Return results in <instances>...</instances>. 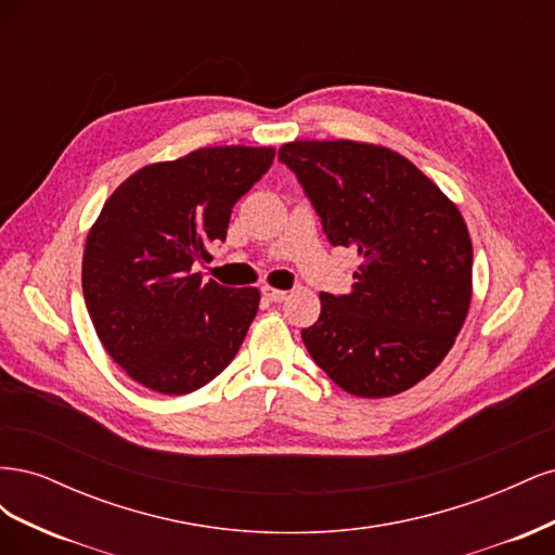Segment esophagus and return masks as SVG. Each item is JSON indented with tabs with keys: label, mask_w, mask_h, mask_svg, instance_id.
<instances>
[{
	"label": "esophagus",
	"mask_w": 555,
	"mask_h": 555,
	"mask_svg": "<svg viewBox=\"0 0 555 555\" xmlns=\"http://www.w3.org/2000/svg\"><path fill=\"white\" fill-rule=\"evenodd\" d=\"M261 294H263V298L273 300V304H282V300L287 298V292H284V289H275V287H271V284H263Z\"/></svg>",
	"instance_id": "1"
}]
</instances>
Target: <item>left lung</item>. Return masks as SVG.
Segmentation results:
<instances>
[{
    "mask_svg": "<svg viewBox=\"0 0 555 555\" xmlns=\"http://www.w3.org/2000/svg\"><path fill=\"white\" fill-rule=\"evenodd\" d=\"M278 157L328 243L361 259L349 294H319L322 312L300 331L310 357L351 396L408 391L442 363L469 310L473 241L459 206L384 145L292 141Z\"/></svg>",
    "mask_w": 555,
    "mask_h": 555,
    "instance_id": "left-lung-1",
    "label": "left lung"
}]
</instances>
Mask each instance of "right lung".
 <instances>
[{
  "mask_svg": "<svg viewBox=\"0 0 555 555\" xmlns=\"http://www.w3.org/2000/svg\"><path fill=\"white\" fill-rule=\"evenodd\" d=\"M275 147H198L147 164L117 188L82 255V296L111 359L147 389L192 393L236 357L259 310L257 287L204 282L194 263L227 238L231 210Z\"/></svg>",
  "mask_w": 555,
  "mask_h": 555,
  "instance_id": "1",
  "label": "right lung"
}]
</instances>
